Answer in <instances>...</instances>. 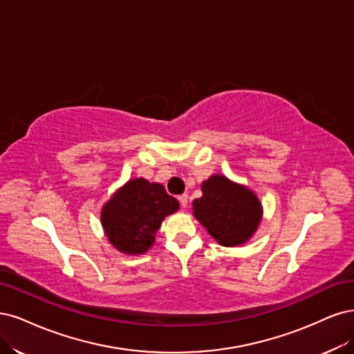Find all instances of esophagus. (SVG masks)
<instances>
[{
	"instance_id": "1",
	"label": "esophagus",
	"mask_w": 354,
	"mask_h": 354,
	"mask_svg": "<svg viewBox=\"0 0 354 354\" xmlns=\"http://www.w3.org/2000/svg\"><path fill=\"white\" fill-rule=\"evenodd\" d=\"M178 201H179V204H180V207L185 209V207L188 206V196H187V194H182V196H179V197H178Z\"/></svg>"
}]
</instances>
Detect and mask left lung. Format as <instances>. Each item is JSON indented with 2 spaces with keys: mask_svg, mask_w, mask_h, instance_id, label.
Segmentation results:
<instances>
[{
  "mask_svg": "<svg viewBox=\"0 0 354 354\" xmlns=\"http://www.w3.org/2000/svg\"><path fill=\"white\" fill-rule=\"evenodd\" d=\"M201 191L203 197L192 203L198 222L225 247L245 243L261 218V206L254 192L221 175L204 180Z\"/></svg>",
  "mask_w": 354,
  "mask_h": 354,
  "instance_id": "left-lung-1",
  "label": "left lung"
}]
</instances>
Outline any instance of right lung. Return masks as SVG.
<instances>
[{
	"instance_id": "right-lung-1",
	"label": "right lung",
	"mask_w": 354,
	"mask_h": 354,
	"mask_svg": "<svg viewBox=\"0 0 354 354\" xmlns=\"http://www.w3.org/2000/svg\"><path fill=\"white\" fill-rule=\"evenodd\" d=\"M179 209L165 187L140 178L129 180L101 212L102 227L110 243L128 254L145 253L167 214Z\"/></svg>"
}]
</instances>
